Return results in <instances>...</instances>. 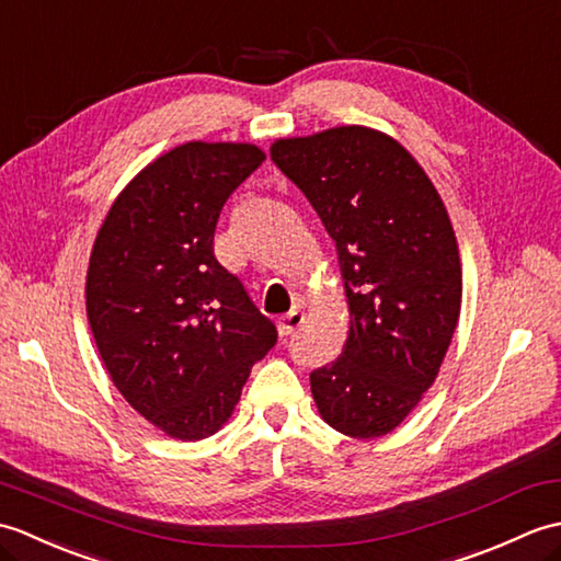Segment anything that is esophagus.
<instances>
[{"label": "esophagus", "instance_id": "obj_1", "mask_svg": "<svg viewBox=\"0 0 561 561\" xmlns=\"http://www.w3.org/2000/svg\"><path fill=\"white\" fill-rule=\"evenodd\" d=\"M304 318H306V316H304L301 311H291V313H287V316L277 320V332H279L282 337L291 335V332L299 330V325L304 323Z\"/></svg>", "mask_w": 561, "mask_h": 561}]
</instances>
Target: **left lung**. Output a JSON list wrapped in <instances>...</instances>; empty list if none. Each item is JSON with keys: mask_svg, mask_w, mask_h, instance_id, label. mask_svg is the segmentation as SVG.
Wrapping results in <instances>:
<instances>
[{"mask_svg": "<svg viewBox=\"0 0 561 561\" xmlns=\"http://www.w3.org/2000/svg\"><path fill=\"white\" fill-rule=\"evenodd\" d=\"M270 153L335 241L350 306L342 354L311 374L316 408L344 436H386L432 388L458 325L462 270L444 199L374 127L277 139Z\"/></svg>", "mask_w": 561, "mask_h": 561, "instance_id": "obj_1", "label": "left lung"}]
</instances>
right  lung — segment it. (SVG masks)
<instances>
[{"label":"right lung","instance_id":"right-lung-1","mask_svg":"<svg viewBox=\"0 0 561 561\" xmlns=\"http://www.w3.org/2000/svg\"><path fill=\"white\" fill-rule=\"evenodd\" d=\"M265 161L245 141H185L115 197L91 248L87 316L129 408L165 436L199 440L229 422L277 330L214 257L233 190Z\"/></svg>","mask_w":561,"mask_h":561}]
</instances>
